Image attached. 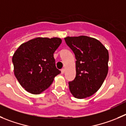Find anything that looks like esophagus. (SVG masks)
Returning a JSON list of instances; mask_svg holds the SVG:
<instances>
[{
  "label": "esophagus",
  "mask_w": 126,
  "mask_h": 126,
  "mask_svg": "<svg viewBox=\"0 0 126 126\" xmlns=\"http://www.w3.org/2000/svg\"><path fill=\"white\" fill-rule=\"evenodd\" d=\"M61 74H64V72H65V69H62L61 70Z\"/></svg>",
  "instance_id": "1"
}]
</instances>
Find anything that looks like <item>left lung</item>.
<instances>
[{
	"instance_id": "left-lung-1",
	"label": "left lung",
	"mask_w": 126,
	"mask_h": 126,
	"mask_svg": "<svg viewBox=\"0 0 126 126\" xmlns=\"http://www.w3.org/2000/svg\"><path fill=\"white\" fill-rule=\"evenodd\" d=\"M64 39L76 59V75L69 82V90L79 99L90 96L100 89L106 77L108 51L99 41L86 36Z\"/></svg>"
}]
</instances>
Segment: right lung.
<instances>
[{"mask_svg":"<svg viewBox=\"0 0 126 126\" xmlns=\"http://www.w3.org/2000/svg\"><path fill=\"white\" fill-rule=\"evenodd\" d=\"M62 43L59 38H36L20 45L14 53V74L20 84L32 94L50 87L61 73L56 67L54 52Z\"/></svg>","mask_w":126,"mask_h":126,"instance_id":"1","label":"right lung"}]
</instances>
